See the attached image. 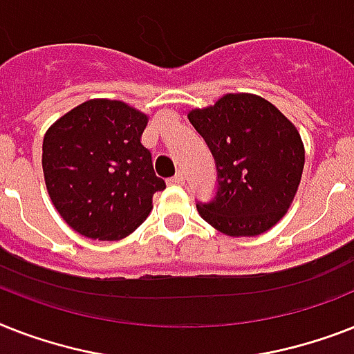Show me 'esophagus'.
I'll use <instances>...</instances> for the list:
<instances>
[{
	"instance_id": "esophagus-1",
	"label": "esophagus",
	"mask_w": 354,
	"mask_h": 354,
	"mask_svg": "<svg viewBox=\"0 0 354 354\" xmlns=\"http://www.w3.org/2000/svg\"><path fill=\"white\" fill-rule=\"evenodd\" d=\"M169 183H171V185H183V183H185V176H183V172H176V174H174V176L169 180Z\"/></svg>"
}]
</instances>
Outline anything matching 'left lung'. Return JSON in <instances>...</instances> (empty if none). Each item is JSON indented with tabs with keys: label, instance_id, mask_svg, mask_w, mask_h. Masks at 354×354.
<instances>
[{
	"label": "left lung",
	"instance_id": "8db88e82",
	"mask_svg": "<svg viewBox=\"0 0 354 354\" xmlns=\"http://www.w3.org/2000/svg\"><path fill=\"white\" fill-rule=\"evenodd\" d=\"M211 149L218 192L196 205L200 216L227 236H258L289 211L300 185L306 149L298 129L266 97L229 93L214 105L189 111Z\"/></svg>",
	"mask_w": 354,
	"mask_h": 354
}]
</instances>
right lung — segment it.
<instances>
[{
    "instance_id": "right-lung-1",
    "label": "right lung",
    "mask_w": 354,
    "mask_h": 354,
    "mask_svg": "<svg viewBox=\"0 0 354 354\" xmlns=\"http://www.w3.org/2000/svg\"><path fill=\"white\" fill-rule=\"evenodd\" d=\"M149 114L122 100L94 97L71 109L43 136V178L54 209L82 236H129L165 189L142 134Z\"/></svg>"
}]
</instances>
